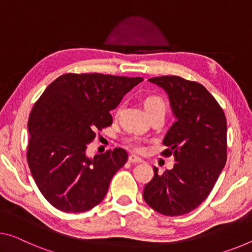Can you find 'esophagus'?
Instances as JSON below:
<instances>
[{
    "instance_id": "34e87169",
    "label": "esophagus",
    "mask_w": 252,
    "mask_h": 252,
    "mask_svg": "<svg viewBox=\"0 0 252 252\" xmlns=\"http://www.w3.org/2000/svg\"><path fill=\"white\" fill-rule=\"evenodd\" d=\"M128 161L130 162V163H141V162H143L142 158H137L136 156H130L128 158Z\"/></svg>"
}]
</instances>
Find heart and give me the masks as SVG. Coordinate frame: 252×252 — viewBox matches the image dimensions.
<instances>
[{
  "mask_svg": "<svg viewBox=\"0 0 252 252\" xmlns=\"http://www.w3.org/2000/svg\"><path fill=\"white\" fill-rule=\"evenodd\" d=\"M144 108L148 113L151 116L157 115V114H162L165 116L166 109H168V106H166V102L164 101V99L160 95H149L146 96L144 100ZM122 109V106H119L116 108V115L119 114V111ZM125 143L127 145V148H129L134 151H141L142 150V145H141V139L137 137H129L125 139Z\"/></svg>",
  "mask_w": 252,
  "mask_h": 252,
  "instance_id": "obj_1",
  "label": "heart"
}]
</instances>
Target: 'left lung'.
<instances>
[{"instance_id": "obj_1", "label": "left lung", "mask_w": 252, "mask_h": 252, "mask_svg": "<svg viewBox=\"0 0 252 252\" xmlns=\"http://www.w3.org/2000/svg\"><path fill=\"white\" fill-rule=\"evenodd\" d=\"M169 94L177 122L166 133L161 156L175 157L171 170L145 185L150 207L166 216L187 214L199 206L218 180L227 158L226 118L206 88L176 75L149 79Z\"/></svg>"}]
</instances>
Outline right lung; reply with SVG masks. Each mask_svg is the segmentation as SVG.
I'll return each instance as SVG.
<instances>
[{
	"instance_id": "obj_1",
	"label": "right lung",
	"mask_w": 252,
	"mask_h": 252,
	"mask_svg": "<svg viewBox=\"0 0 252 252\" xmlns=\"http://www.w3.org/2000/svg\"><path fill=\"white\" fill-rule=\"evenodd\" d=\"M142 77L66 73L53 81L29 116L27 151L30 171L49 204L66 213L86 212L104 198L116 172L126 163L124 149L89 158L95 131L111 126L109 111Z\"/></svg>"
}]
</instances>
